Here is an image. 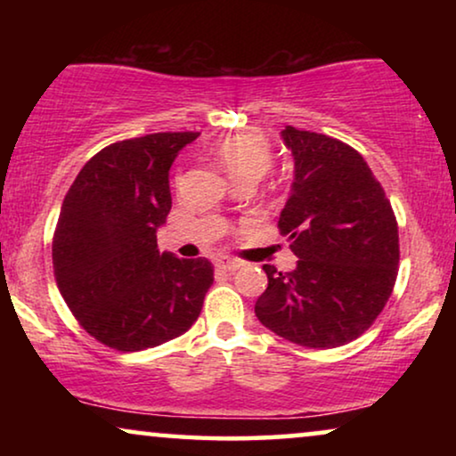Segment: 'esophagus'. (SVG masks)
Listing matches in <instances>:
<instances>
[{"label":"esophagus","instance_id":"1","mask_svg":"<svg viewBox=\"0 0 456 456\" xmlns=\"http://www.w3.org/2000/svg\"><path fill=\"white\" fill-rule=\"evenodd\" d=\"M216 265L220 267V270H224V272H236L242 264H240L239 259H232V257H220V259L216 261Z\"/></svg>","mask_w":456,"mask_h":456}]
</instances>
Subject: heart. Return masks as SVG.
<instances>
[{
    "mask_svg": "<svg viewBox=\"0 0 456 456\" xmlns=\"http://www.w3.org/2000/svg\"><path fill=\"white\" fill-rule=\"evenodd\" d=\"M216 159L226 167L230 178L259 180L272 166V147L264 134L240 133L226 136L214 149Z\"/></svg>",
    "mask_w": 456,
    "mask_h": 456,
    "instance_id": "heart-1",
    "label": "heart"
}]
</instances>
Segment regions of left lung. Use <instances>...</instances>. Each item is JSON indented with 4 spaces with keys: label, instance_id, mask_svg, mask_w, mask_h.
<instances>
[{
    "label": "left lung",
    "instance_id": "obj_1",
    "mask_svg": "<svg viewBox=\"0 0 456 456\" xmlns=\"http://www.w3.org/2000/svg\"><path fill=\"white\" fill-rule=\"evenodd\" d=\"M295 159L280 232L292 272L264 265L255 315L273 334L309 348L359 338L382 314L398 273V226L382 184L361 153L332 136L286 126Z\"/></svg>",
    "mask_w": 456,
    "mask_h": 456
}]
</instances>
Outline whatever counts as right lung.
I'll use <instances>...</instances> for the list:
<instances>
[{
  "label": "right lung",
  "mask_w": 456,
  "mask_h": 456,
  "mask_svg": "<svg viewBox=\"0 0 456 456\" xmlns=\"http://www.w3.org/2000/svg\"><path fill=\"white\" fill-rule=\"evenodd\" d=\"M199 133H155L105 147L66 192L53 234V272L80 326L122 353L184 334L214 284L205 257L159 253L172 209L170 167Z\"/></svg>",
  "instance_id": "right-lung-1"
}]
</instances>
